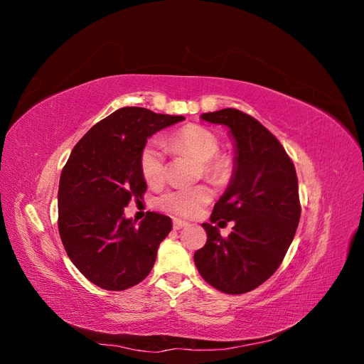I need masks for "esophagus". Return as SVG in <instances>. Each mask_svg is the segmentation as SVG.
I'll use <instances>...</instances> for the list:
<instances>
[{
  "label": "esophagus",
  "mask_w": 364,
  "mask_h": 364,
  "mask_svg": "<svg viewBox=\"0 0 364 364\" xmlns=\"http://www.w3.org/2000/svg\"><path fill=\"white\" fill-rule=\"evenodd\" d=\"M188 226V222H185V220H179V218H174L173 220V228L178 230V229H182V228H186Z\"/></svg>",
  "instance_id": "1"
}]
</instances>
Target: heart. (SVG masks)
I'll list each match as a JSON object with an SVG mask.
<instances>
[{"label": "heart", "instance_id": "heart-1", "mask_svg": "<svg viewBox=\"0 0 364 364\" xmlns=\"http://www.w3.org/2000/svg\"><path fill=\"white\" fill-rule=\"evenodd\" d=\"M167 146L174 153H186L199 161L200 171L208 179L220 182L230 173V161L223 155H217L220 150L218 138L211 130L202 126L188 124L174 132L167 139ZM139 168L142 178L150 186H158L165 181L167 167H165L164 153L156 142H147L142 147L139 153ZM211 197L213 193L206 185L197 183L165 191L158 197L156 203L167 213L193 217L211 200Z\"/></svg>", "mask_w": 364, "mask_h": 364}]
</instances>
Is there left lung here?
Instances as JSON below:
<instances>
[{"mask_svg":"<svg viewBox=\"0 0 364 364\" xmlns=\"http://www.w3.org/2000/svg\"><path fill=\"white\" fill-rule=\"evenodd\" d=\"M202 119L228 126L235 139L232 181L211 214V223L235 225L222 237L217 226L203 223L208 240L194 262L214 289L243 294L278 270L296 234L301 202L294 164L278 138L249 114L228 107Z\"/></svg>","mask_w":364,"mask_h":364,"instance_id":"left-lung-1","label":"left lung"}]
</instances>
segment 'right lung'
Instances as JSON below:
<instances>
[{
    "instance_id": "obj_1",
    "label": "right lung",
    "mask_w": 364,
    "mask_h": 364,
    "mask_svg": "<svg viewBox=\"0 0 364 364\" xmlns=\"http://www.w3.org/2000/svg\"><path fill=\"white\" fill-rule=\"evenodd\" d=\"M182 119L121 107L87 130L65 164L58 194L60 240L74 266L100 289H130L153 269L171 218L147 213L135 226L123 214L147 190L139 168L147 138Z\"/></svg>"
}]
</instances>
